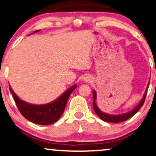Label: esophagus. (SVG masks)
I'll return each instance as SVG.
<instances>
[{
    "instance_id": "1",
    "label": "esophagus",
    "mask_w": 156,
    "mask_h": 156,
    "mask_svg": "<svg viewBox=\"0 0 156 156\" xmlns=\"http://www.w3.org/2000/svg\"><path fill=\"white\" fill-rule=\"evenodd\" d=\"M91 80V78H89V77H84V78H83V80H84V81H89V80Z\"/></svg>"
}]
</instances>
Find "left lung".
<instances>
[{
    "mask_svg": "<svg viewBox=\"0 0 156 156\" xmlns=\"http://www.w3.org/2000/svg\"><path fill=\"white\" fill-rule=\"evenodd\" d=\"M149 86V84H148ZM148 86L147 87V89H146V91L144 92V94L143 97H142V100L140 101V103L137 105V106H136V108L133 109L132 110L129 111L128 112H126V113L121 114V115H110V114L105 113V112H103L99 110L98 107H97V105L96 103V99H97V94L96 91L94 90L93 91V108L95 112L97 115L101 119L103 120L104 121L106 122H110V123H120V122H123L126 121L129 119H130L131 117H132L134 114H136V112H138V110H140V108H142V105H143L144 100H145L146 94H147V91L148 89Z\"/></svg>",
    "mask_w": 156,
    "mask_h": 156,
    "instance_id": "obj_1",
    "label": "left lung"
}]
</instances>
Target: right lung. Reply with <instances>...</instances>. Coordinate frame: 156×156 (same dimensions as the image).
<instances>
[{"instance_id": "obj_1", "label": "right lung", "mask_w": 156, "mask_h": 156, "mask_svg": "<svg viewBox=\"0 0 156 156\" xmlns=\"http://www.w3.org/2000/svg\"><path fill=\"white\" fill-rule=\"evenodd\" d=\"M38 31L35 30L33 33ZM76 86H73L53 102L40 105L30 104L20 99L11 86H9V90L12 94L19 110L26 119L36 124L49 125L57 121L62 115L69 97Z\"/></svg>"}]
</instances>
